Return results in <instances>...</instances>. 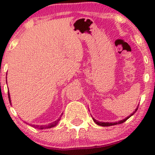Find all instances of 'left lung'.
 <instances>
[{"instance_id": "left-lung-1", "label": "left lung", "mask_w": 155, "mask_h": 155, "mask_svg": "<svg viewBox=\"0 0 155 155\" xmlns=\"http://www.w3.org/2000/svg\"><path fill=\"white\" fill-rule=\"evenodd\" d=\"M137 109H138V107L137 108V109H135V111H134V112H133L132 114H130V115H129L128 117H127L126 118H124V119L123 120H121V121H116V122H102V121H98L97 120L94 119V118H93V120L94 121L95 123H96L97 125H100V126H103V127H108V126H112V125H115V124H122V123H124V121H126L128 119V118H130V117L132 116L133 115H134V113H135L137 111Z\"/></svg>"}]
</instances>
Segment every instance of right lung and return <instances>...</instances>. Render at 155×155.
<instances>
[{"label": "right lung", "instance_id": "1", "mask_svg": "<svg viewBox=\"0 0 155 155\" xmlns=\"http://www.w3.org/2000/svg\"><path fill=\"white\" fill-rule=\"evenodd\" d=\"M6 78H7V77H6ZM8 97H9V101H10V104H11L10 95V92H9V91H8ZM60 119H61V118H58V120H56V121H54V122H52V123H51V124H48V125H41V126L39 127V125H34V124H31V126L33 127L38 128V129H40V130L46 129V128H51V127H53L57 125V124H58V122H59V121H60Z\"/></svg>", "mask_w": 155, "mask_h": 155}]
</instances>
